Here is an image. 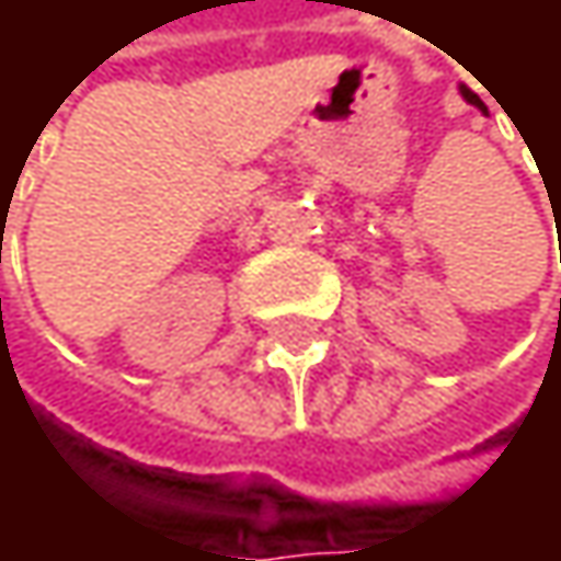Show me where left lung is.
Listing matches in <instances>:
<instances>
[{"instance_id": "left-lung-1", "label": "left lung", "mask_w": 561, "mask_h": 561, "mask_svg": "<svg viewBox=\"0 0 561 561\" xmlns=\"http://www.w3.org/2000/svg\"><path fill=\"white\" fill-rule=\"evenodd\" d=\"M461 96H465L468 103H474V106H481V100H478V93H471V90H461Z\"/></svg>"}]
</instances>
